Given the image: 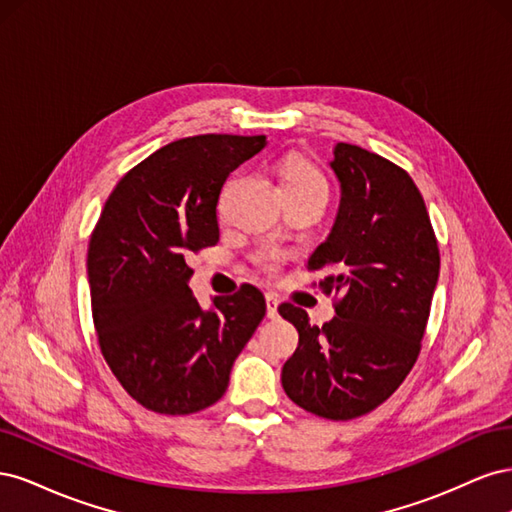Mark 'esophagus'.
I'll return each instance as SVG.
<instances>
[{"label": "esophagus", "mask_w": 512, "mask_h": 512, "mask_svg": "<svg viewBox=\"0 0 512 512\" xmlns=\"http://www.w3.org/2000/svg\"><path fill=\"white\" fill-rule=\"evenodd\" d=\"M265 301H267V318L275 320L277 318V305H280V299H277L273 292H267L265 294Z\"/></svg>", "instance_id": "esophagus-1"}]
</instances>
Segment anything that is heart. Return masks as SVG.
<instances>
[{"mask_svg": "<svg viewBox=\"0 0 512 512\" xmlns=\"http://www.w3.org/2000/svg\"><path fill=\"white\" fill-rule=\"evenodd\" d=\"M280 175L284 181L286 196H318L322 200L329 198V183L320 170L305 160L299 153H288L280 162ZM254 262L260 271L277 273L284 262V254L275 247H260L254 254Z\"/></svg>", "mask_w": 512, "mask_h": 512, "instance_id": "obj_1", "label": "heart"}]
</instances>
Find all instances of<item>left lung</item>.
Returning <instances> with one entry per match:
<instances>
[{
  "label": "left lung",
  "instance_id": "left-lung-1",
  "mask_svg": "<svg viewBox=\"0 0 512 512\" xmlns=\"http://www.w3.org/2000/svg\"><path fill=\"white\" fill-rule=\"evenodd\" d=\"M333 156L342 203L307 269L329 271L320 288L339 297L337 316L316 327L292 303L277 312L299 331V348L282 369L286 395L316 416L350 421L384 404L414 367L440 250L404 168L348 143H337Z\"/></svg>",
  "mask_w": 512,
  "mask_h": 512
}]
</instances>
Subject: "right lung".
Wrapping results in <instances>:
<instances>
[{"instance_id": "right-lung-1", "label": "right lung", "mask_w": 512, "mask_h": 512, "mask_svg": "<svg viewBox=\"0 0 512 512\" xmlns=\"http://www.w3.org/2000/svg\"><path fill=\"white\" fill-rule=\"evenodd\" d=\"M267 136L179 138L115 185L91 232L87 275L104 361L143 408L183 416L213 406L267 303L252 284L198 305L185 256L220 241L218 200L228 175Z\"/></svg>"}]
</instances>
